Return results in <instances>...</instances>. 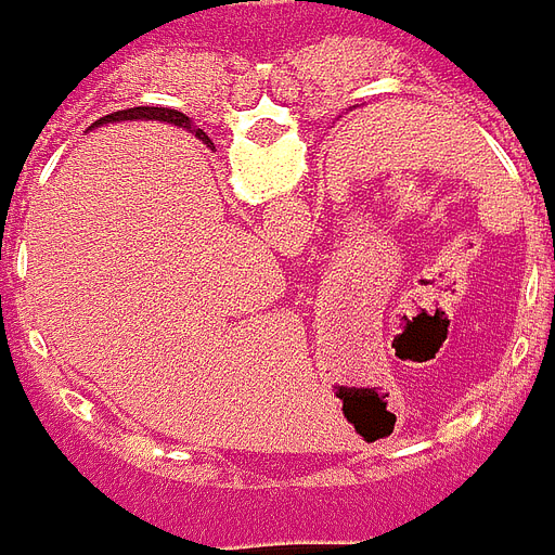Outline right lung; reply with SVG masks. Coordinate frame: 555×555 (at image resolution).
Masks as SVG:
<instances>
[{
	"label": "right lung",
	"instance_id": "add662e5",
	"mask_svg": "<svg viewBox=\"0 0 555 555\" xmlns=\"http://www.w3.org/2000/svg\"><path fill=\"white\" fill-rule=\"evenodd\" d=\"M117 120H164V124H173V127H185L192 130V120L173 108H127V111H114L108 117H102L99 124H117ZM202 135V133H195Z\"/></svg>",
	"mask_w": 555,
	"mask_h": 555
}]
</instances>
